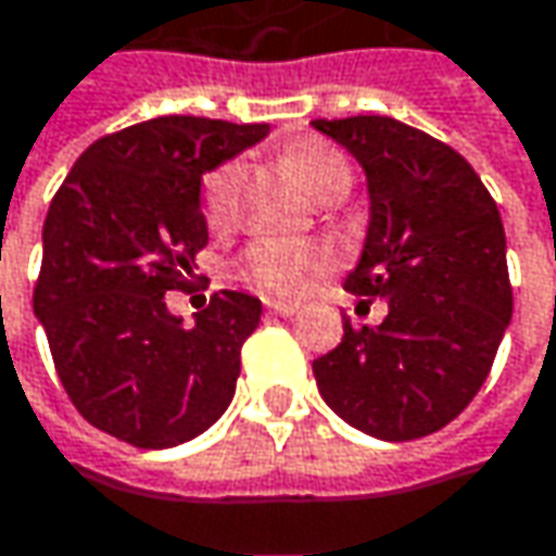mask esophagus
<instances>
[{"label": "esophagus", "mask_w": 556, "mask_h": 556, "mask_svg": "<svg viewBox=\"0 0 556 556\" xmlns=\"http://www.w3.org/2000/svg\"><path fill=\"white\" fill-rule=\"evenodd\" d=\"M267 312L279 318H292L299 312V302H267Z\"/></svg>", "instance_id": "1"}]
</instances>
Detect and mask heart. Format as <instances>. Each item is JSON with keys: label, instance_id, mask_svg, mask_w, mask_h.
<instances>
[{"label": "heart", "instance_id": "obj_1", "mask_svg": "<svg viewBox=\"0 0 556 556\" xmlns=\"http://www.w3.org/2000/svg\"><path fill=\"white\" fill-rule=\"evenodd\" d=\"M289 168L295 177L318 197L346 193L353 184V168L340 149L328 142L308 139L286 152ZM238 184H241V162L228 159L210 168L200 180V213L210 228H228L235 219L238 203ZM328 267V254L305 241L289 238H257L241 254V274L251 279L257 289L274 295H302L308 292Z\"/></svg>", "mask_w": 556, "mask_h": 556}]
</instances>
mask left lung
<instances>
[{
  "label": "left lung",
  "instance_id": "obj_1",
  "mask_svg": "<svg viewBox=\"0 0 556 556\" xmlns=\"http://www.w3.org/2000/svg\"><path fill=\"white\" fill-rule=\"evenodd\" d=\"M369 177L372 223L346 292L388 299L379 328H353L312 363L350 427L407 442L452 424L480 391L513 318L506 231L462 152L394 117L315 121Z\"/></svg>",
  "mask_w": 556,
  "mask_h": 556
}]
</instances>
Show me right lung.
I'll use <instances>...</instances> for the list:
<instances>
[{
	"label": "right lung",
	"mask_w": 556,
	"mask_h": 556,
	"mask_svg": "<svg viewBox=\"0 0 556 556\" xmlns=\"http://www.w3.org/2000/svg\"><path fill=\"white\" fill-rule=\"evenodd\" d=\"M267 136V124L155 117L91 142L43 219L34 312L73 407L136 448H172L231 404L261 299L223 289L180 328L184 289L210 231L200 177Z\"/></svg>",
	"instance_id": "add662e5"
}]
</instances>
